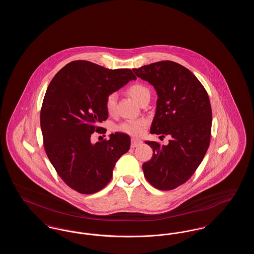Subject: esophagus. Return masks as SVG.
I'll return each mask as SVG.
<instances>
[{
	"instance_id": "34e87169",
	"label": "esophagus",
	"mask_w": 254,
	"mask_h": 254,
	"mask_svg": "<svg viewBox=\"0 0 254 254\" xmlns=\"http://www.w3.org/2000/svg\"><path fill=\"white\" fill-rule=\"evenodd\" d=\"M141 144V141H139V140H137V139H131V147L134 148V147H136V146H138V145Z\"/></svg>"
}]
</instances>
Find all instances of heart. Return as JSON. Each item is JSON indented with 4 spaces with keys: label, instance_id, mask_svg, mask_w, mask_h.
<instances>
[{
    "label": "heart",
    "instance_id": "1",
    "mask_svg": "<svg viewBox=\"0 0 254 254\" xmlns=\"http://www.w3.org/2000/svg\"><path fill=\"white\" fill-rule=\"evenodd\" d=\"M127 92L129 96L132 97L133 99L139 103L140 105L146 100L150 98V90L149 88L141 83H136L133 85H129L127 89ZM116 102H117V96L115 93H110L105 102L106 110L109 114H113L116 109ZM147 123L144 119L139 120H127L119 124L116 127V129L119 132L126 133L131 136H141L145 132Z\"/></svg>",
    "mask_w": 254,
    "mask_h": 254
}]
</instances>
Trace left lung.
<instances>
[{"label": "left lung", "mask_w": 254, "mask_h": 254, "mask_svg": "<svg viewBox=\"0 0 254 254\" xmlns=\"http://www.w3.org/2000/svg\"><path fill=\"white\" fill-rule=\"evenodd\" d=\"M132 70L157 91L150 132L170 138L168 145L145 142L153 149V155L143 164L144 175L160 190H174L192 176L209 146V98L193 73L175 62H156Z\"/></svg>", "instance_id": "8db88e82"}]
</instances>
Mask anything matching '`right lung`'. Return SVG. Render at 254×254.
<instances>
[{
  "label": "right lung",
  "instance_id": "right-lung-1",
  "mask_svg": "<svg viewBox=\"0 0 254 254\" xmlns=\"http://www.w3.org/2000/svg\"><path fill=\"white\" fill-rule=\"evenodd\" d=\"M135 79L130 69H109L79 60L64 65L51 80L40 114L44 147L62 180L77 192L103 190L118 159L128 151L130 138L125 133L96 144L90 137L107 131L99 126L109 117L107 96Z\"/></svg>",
  "mask_w": 254,
  "mask_h": 254
}]
</instances>
